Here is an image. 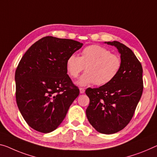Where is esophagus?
Here are the masks:
<instances>
[{
  "label": "esophagus",
  "mask_w": 157,
  "mask_h": 157,
  "mask_svg": "<svg viewBox=\"0 0 157 157\" xmlns=\"http://www.w3.org/2000/svg\"><path fill=\"white\" fill-rule=\"evenodd\" d=\"M79 90H80V93H81V94H83V93H85V89L83 88H79Z\"/></svg>",
  "instance_id": "34e87169"
}]
</instances>
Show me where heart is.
I'll return each instance as SVG.
<instances>
[{
  "mask_svg": "<svg viewBox=\"0 0 157 157\" xmlns=\"http://www.w3.org/2000/svg\"><path fill=\"white\" fill-rule=\"evenodd\" d=\"M121 59L117 55L100 45H92L82 50L81 57L75 54L69 55L66 61L67 74L71 78L78 76L85 69L77 84L86 86L95 83L105 86L117 77L121 68Z\"/></svg>",
  "mask_w": 157,
  "mask_h": 157,
  "instance_id": "heart-1",
  "label": "heart"
}]
</instances>
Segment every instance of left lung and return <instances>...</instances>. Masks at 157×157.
<instances>
[{
  "instance_id": "left-lung-1",
  "label": "left lung",
  "mask_w": 157,
  "mask_h": 157,
  "mask_svg": "<svg viewBox=\"0 0 157 157\" xmlns=\"http://www.w3.org/2000/svg\"><path fill=\"white\" fill-rule=\"evenodd\" d=\"M105 43L118 49L121 68L109 83L86 89L90 103L86 112L88 121L98 132L113 134L124 129L134 114L143 94V67L133 52L123 43Z\"/></svg>"
}]
</instances>
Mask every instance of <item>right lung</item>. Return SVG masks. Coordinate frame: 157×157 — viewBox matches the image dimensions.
I'll use <instances>...</instances> for the list:
<instances>
[{
  "label": "right lung",
  "mask_w": 157,
  "mask_h": 157,
  "mask_svg": "<svg viewBox=\"0 0 157 157\" xmlns=\"http://www.w3.org/2000/svg\"><path fill=\"white\" fill-rule=\"evenodd\" d=\"M83 43L45 36L29 48L15 71L16 101L27 124L48 133L59 126L79 89L67 74L66 61Z\"/></svg>",
  "instance_id": "add662e5"
}]
</instances>
